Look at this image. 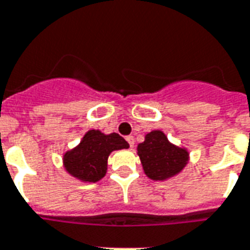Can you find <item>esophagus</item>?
<instances>
[{
    "label": "esophagus",
    "mask_w": 250,
    "mask_h": 250,
    "mask_svg": "<svg viewBox=\"0 0 250 250\" xmlns=\"http://www.w3.org/2000/svg\"><path fill=\"white\" fill-rule=\"evenodd\" d=\"M126 141L129 142V145H130V147H133L134 146V137L133 136H127L126 137Z\"/></svg>",
    "instance_id": "esophagus-1"
}]
</instances>
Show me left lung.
<instances>
[{"mask_svg":"<svg viewBox=\"0 0 250 250\" xmlns=\"http://www.w3.org/2000/svg\"><path fill=\"white\" fill-rule=\"evenodd\" d=\"M144 171L153 181H166L179 174L188 162V151L178 147L161 130H153L137 146Z\"/></svg>","mask_w":250,"mask_h":250,"instance_id":"left-lung-1","label":"left lung"}]
</instances>
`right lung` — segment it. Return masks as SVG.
Instances as JSON below:
<instances>
[{"label":"right lung","instance_id":"add662e5","mask_svg":"<svg viewBox=\"0 0 250 250\" xmlns=\"http://www.w3.org/2000/svg\"><path fill=\"white\" fill-rule=\"evenodd\" d=\"M127 147L129 144L117 133L104 134L92 129L84 134L76 147L63 155V165L67 172L79 181L95 183L106 174L109 154Z\"/></svg>","mask_w":250,"mask_h":250}]
</instances>
